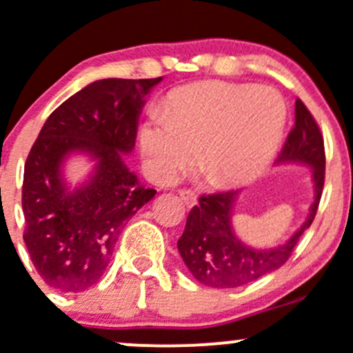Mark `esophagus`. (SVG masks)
<instances>
[{
  "instance_id": "obj_1",
  "label": "esophagus",
  "mask_w": 353,
  "mask_h": 353,
  "mask_svg": "<svg viewBox=\"0 0 353 353\" xmlns=\"http://www.w3.org/2000/svg\"><path fill=\"white\" fill-rule=\"evenodd\" d=\"M179 196H181V200L184 201V205H186L188 208L194 207V205L198 203L196 194H194L191 190H181V191H179Z\"/></svg>"
}]
</instances>
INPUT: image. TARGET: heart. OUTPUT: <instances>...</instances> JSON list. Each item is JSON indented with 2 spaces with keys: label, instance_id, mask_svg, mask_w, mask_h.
<instances>
[{
  "label": "heart",
  "instance_id": "1",
  "mask_svg": "<svg viewBox=\"0 0 353 353\" xmlns=\"http://www.w3.org/2000/svg\"><path fill=\"white\" fill-rule=\"evenodd\" d=\"M288 105L256 84L203 81L181 85L139 128L146 174L170 184L196 159L221 188L238 186L269 165L285 136Z\"/></svg>",
  "mask_w": 353,
  "mask_h": 353
}]
</instances>
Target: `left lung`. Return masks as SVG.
<instances>
[{
    "label": "left lung",
    "instance_id": "8db88e82",
    "mask_svg": "<svg viewBox=\"0 0 353 353\" xmlns=\"http://www.w3.org/2000/svg\"><path fill=\"white\" fill-rule=\"evenodd\" d=\"M276 163H303L312 169L314 201L307 219L283 245L252 248L236 238L231 225L239 190L201 194L200 203L191 208L186 228L177 241V250L186 268L201 285L238 288L276 271L292 256L300 236L312 224L323 194L326 155L319 125L302 100H296L295 125Z\"/></svg>",
    "mask_w": 353,
    "mask_h": 353
}]
</instances>
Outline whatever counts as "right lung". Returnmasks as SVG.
<instances>
[{"label":"right lung","mask_w":353,"mask_h":353,"mask_svg":"<svg viewBox=\"0 0 353 353\" xmlns=\"http://www.w3.org/2000/svg\"><path fill=\"white\" fill-rule=\"evenodd\" d=\"M157 79H101L82 88L48 117L23 169V241L37 274L58 292H84L100 281L129 219L157 191L125 165L145 97ZM95 160L90 180L70 190L64 160Z\"/></svg>","instance_id":"obj_1"}]
</instances>
